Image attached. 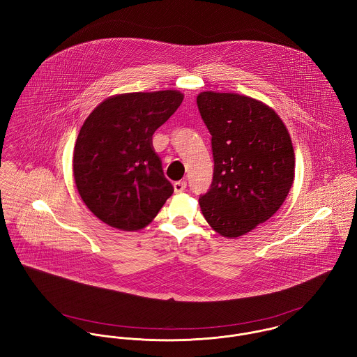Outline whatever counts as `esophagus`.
<instances>
[{
    "mask_svg": "<svg viewBox=\"0 0 357 357\" xmlns=\"http://www.w3.org/2000/svg\"><path fill=\"white\" fill-rule=\"evenodd\" d=\"M173 188H174V192L178 194V192H183L185 188H187V183L183 180V181H176L173 184Z\"/></svg>",
    "mask_w": 357,
    "mask_h": 357,
    "instance_id": "obj_1",
    "label": "esophagus"
}]
</instances>
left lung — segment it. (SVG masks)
Instances as JSON below:
<instances>
[{"label":"left lung","instance_id":"left-lung-1","mask_svg":"<svg viewBox=\"0 0 357 357\" xmlns=\"http://www.w3.org/2000/svg\"><path fill=\"white\" fill-rule=\"evenodd\" d=\"M198 109L211 135L213 181L199 197L210 227L238 238L271 218L294 180V150L278 114L248 96L202 92Z\"/></svg>","mask_w":357,"mask_h":357}]
</instances>
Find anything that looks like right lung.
<instances>
[{
	"instance_id": "right-lung-1",
	"label": "right lung",
	"mask_w": 357,
	"mask_h": 357,
	"mask_svg": "<svg viewBox=\"0 0 357 357\" xmlns=\"http://www.w3.org/2000/svg\"><path fill=\"white\" fill-rule=\"evenodd\" d=\"M177 91L123 93L100 102L74 149V178L88 208L123 231L150 224L173 185L153 151V132L180 107Z\"/></svg>"
}]
</instances>
